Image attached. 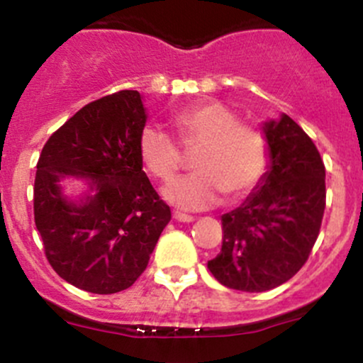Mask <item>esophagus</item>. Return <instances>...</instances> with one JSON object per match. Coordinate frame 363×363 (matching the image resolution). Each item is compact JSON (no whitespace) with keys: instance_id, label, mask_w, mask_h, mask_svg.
I'll return each mask as SVG.
<instances>
[{"instance_id":"obj_1","label":"esophagus","mask_w":363,"mask_h":363,"mask_svg":"<svg viewBox=\"0 0 363 363\" xmlns=\"http://www.w3.org/2000/svg\"><path fill=\"white\" fill-rule=\"evenodd\" d=\"M174 219L179 220V223H193L194 217L188 216V213H182V212H174Z\"/></svg>"}]
</instances>
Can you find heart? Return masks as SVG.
<instances>
[{"label": "heart", "mask_w": 363, "mask_h": 363, "mask_svg": "<svg viewBox=\"0 0 363 363\" xmlns=\"http://www.w3.org/2000/svg\"><path fill=\"white\" fill-rule=\"evenodd\" d=\"M181 144L194 155L193 174L179 177L163 188V196L181 211H203L223 198L247 194L268 169V143L261 130L240 123L235 111L219 102L193 106L175 116ZM144 167L160 181H169L182 165V151L163 128H144L139 135Z\"/></svg>", "instance_id": "obj_1"}]
</instances>
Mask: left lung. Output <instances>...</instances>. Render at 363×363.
I'll use <instances>...</instances> for the list:
<instances>
[{
	"label": "left lung",
	"instance_id": "obj_1",
	"mask_svg": "<svg viewBox=\"0 0 363 363\" xmlns=\"http://www.w3.org/2000/svg\"><path fill=\"white\" fill-rule=\"evenodd\" d=\"M268 169L240 207L224 213L223 249L208 261L217 281L272 291L303 268L325 211V167L306 132L287 116L262 123Z\"/></svg>",
	"mask_w": 363,
	"mask_h": 363
}]
</instances>
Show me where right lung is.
Instances as JSON below:
<instances>
[{"label": "right lung", "mask_w": 363, "mask_h": 363, "mask_svg": "<svg viewBox=\"0 0 363 363\" xmlns=\"http://www.w3.org/2000/svg\"><path fill=\"white\" fill-rule=\"evenodd\" d=\"M147 113L137 90L90 102L45 144L34 179V223L60 278L91 294L128 289L146 269L170 207L139 155ZM66 178L87 191L69 197Z\"/></svg>", "instance_id": "1"}]
</instances>
